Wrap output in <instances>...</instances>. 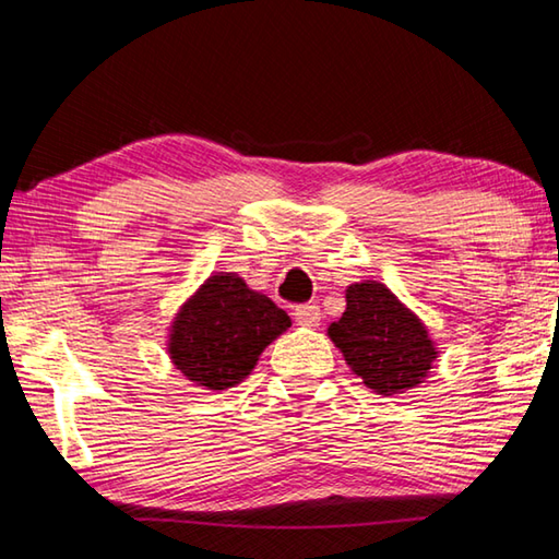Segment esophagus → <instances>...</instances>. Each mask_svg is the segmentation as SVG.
<instances>
[{"instance_id": "esophagus-1", "label": "esophagus", "mask_w": 559, "mask_h": 559, "mask_svg": "<svg viewBox=\"0 0 559 559\" xmlns=\"http://www.w3.org/2000/svg\"><path fill=\"white\" fill-rule=\"evenodd\" d=\"M295 321L299 326H317L321 321V311L317 305H301L295 309Z\"/></svg>"}]
</instances>
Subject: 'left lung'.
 Masks as SVG:
<instances>
[{
	"label": "left lung",
	"instance_id": "obj_1",
	"mask_svg": "<svg viewBox=\"0 0 559 559\" xmlns=\"http://www.w3.org/2000/svg\"><path fill=\"white\" fill-rule=\"evenodd\" d=\"M326 334L348 368L378 395H397L425 383L439 358L423 319L373 280L346 289L344 317Z\"/></svg>",
	"mask_w": 559,
	"mask_h": 559
}]
</instances>
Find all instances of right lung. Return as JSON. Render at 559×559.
I'll use <instances>...</instances> for the list:
<instances>
[{"instance_id":"1","label":"right lung","mask_w":559,"mask_h":559,"mask_svg":"<svg viewBox=\"0 0 559 559\" xmlns=\"http://www.w3.org/2000/svg\"><path fill=\"white\" fill-rule=\"evenodd\" d=\"M292 326L287 311L235 272H215L183 301L169 326L176 370L205 390L242 383L274 338Z\"/></svg>"}]
</instances>
